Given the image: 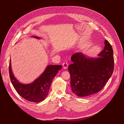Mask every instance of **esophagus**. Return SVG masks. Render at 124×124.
Segmentation results:
<instances>
[{"instance_id": "obj_1", "label": "esophagus", "mask_w": 124, "mask_h": 124, "mask_svg": "<svg viewBox=\"0 0 124 124\" xmlns=\"http://www.w3.org/2000/svg\"><path fill=\"white\" fill-rule=\"evenodd\" d=\"M63 68L64 69H66L68 68V63L66 62L63 63Z\"/></svg>"}]
</instances>
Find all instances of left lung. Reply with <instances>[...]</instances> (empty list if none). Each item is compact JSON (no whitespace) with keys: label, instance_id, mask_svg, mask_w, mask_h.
Returning <instances> with one entry per match:
<instances>
[{"label":"left lung","instance_id":"8db88e82","mask_svg":"<svg viewBox=\"0 0 124 124\" xmlns=\"http://www.w3.org/2000/svg\"><path fill=\"white\" fill-rule=\"evenodd\" d=\"M100 57H88L77 52L71 57L73 64L68 67L72 92L78 97H87L101 91L110 78L114 70L112 47L104 40Z\"/></svg>","mask_w":124,"mask_h":124}]
</instances>
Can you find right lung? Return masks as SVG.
<instances>
[{
	"instance_id": "1",
	"label": "right lung",
	"mask_w": 124,
	"mask_h": 124,
	"mask_svg": "<svg viewBox=\"0 0 124 124\" xmlns=\"http://www.w3.org/2000/svg\"><path fill=\"white\" fill-rule=\"evenodd\" d=\"M31 37L40 39L37 36ZM62 67L61 65H48L44 72L33 82L23 84L20 82L15 77L10 60V78L15 90L22 97L29 101L39 102L43 101L47 96L53 79Z\"/></svg>"
}]
</instances>
